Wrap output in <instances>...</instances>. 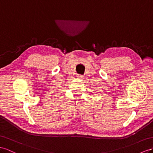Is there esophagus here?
<instances>
[{"label": "esophagus", "mask_w": 153, "mask_h": 153, "mask_svg": "<svg viewBox=\"0 0 153 153\" xmlns=\"http://www.w3.org/2000/svg\"><path fill=\"white\" fill-rule=\"evenodd\" d=\"M78 77H79V79H83L85 78V77L83 76H82V75H79V76H78Z\"/></svg>", "instance_id": "1"}]
</instances>
